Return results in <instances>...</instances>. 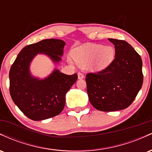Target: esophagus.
Instances as JSON below:
<instances>
[{"instance_id":"obj_1","label":"esophagus","mask_w":152,"mask_h":152,"mask_svg":"<svg viewBox=\"0 0 152 152\" xmlns=\"http://www.w3.org/2000/svg\"><path fill=\"white\" fill-rule=\"evenodd\" d=\"M84 78V75H83L82 73L78 72V79H82V78Z\"/></svg>"}]
</instances>
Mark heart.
<instances>
[{
    "mask_svg": "<svg viewBox=\"0 0 152 152\" xmlns=\"http://www.w3.org/2000/svg\"><path fill=\"white\" fill-rule=\"evenodd\" d=\"M115 50L109 46L100 44H86L75 48L72 52L74 61L78 66L85 67L89 63L93 71L106 69L114 60Z\"/></svg>",
    "mask_w": 152,
    "mask_h": 152,
    "instance_id": "obj_1",
    "label": "heart"
}]
</instances>
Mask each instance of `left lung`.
Here are the masks:
<instances>
[{
    "label": "left lung",
    "instance_id": "8db88e82",
    "mask_svg": "<svg viewBox=\"0 0 152 152\" xmlns=\"http://www.w3.org/2000/svg\"><path fill=\"white\" fill-rule=\"evenodd\" d=\"M115 58L106 69L86 76L91 104L102 111L124 109L134 102L143 84L142 60L129 43L109 38Z\"/></svg>",
    "mask_w": 152,
    "mask_h": 152
}]
</instances>
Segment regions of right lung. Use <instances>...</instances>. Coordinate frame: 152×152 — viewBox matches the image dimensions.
<instances>
[{
    "mask_svg": "<svg viewBox=\"0 0 152 152\" xmlns=\"http://www.w3.org/2000/svg\"><path fill=\"white\" fill-rule=\"evenodd\" d=\"M65 42L44 39L28 45L18 53L9 72L10 94L15 104L34 121L47 119L60 114L66 103V94L78 78L77 74L66 75L55 70L43 80L32 77L30 63L36 54L45 53L54 62L61 60Z\"/></svg>",
    "mask_w": 152,
    "mask_h": 152,
    "instance_id": "1",
    "label": "right lung"
}]
</instances>
